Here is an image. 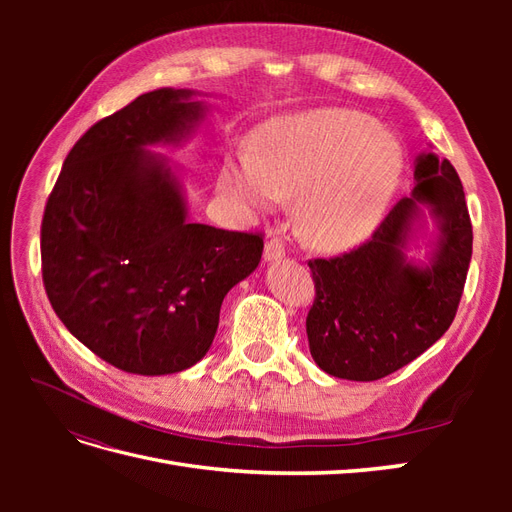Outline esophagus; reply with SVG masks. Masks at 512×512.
Returning <instances> with one entry per match:
<instances>
[{"instance_id":"34e87169","label":"esophagus","mask_w":512,"mask_h":512,"mask_svg":"<svg viewBox=\"0 0 512 512\" xmlns=\"http://www.w3.org/2000/svg\"><path fill=\"white\" fill-rule=\"evenodd\" d=\"M284 256H286V245L282 243V239L269 237L265 243V260H280Z\"/></svg>"}]
</instances>
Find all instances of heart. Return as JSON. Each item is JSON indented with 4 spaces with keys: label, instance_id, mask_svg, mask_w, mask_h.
I'll return each instance as SVG.
<instances>
[{
    "label": "heart",
    "instance_id": "obj_1",
    "mask_svg": "<svg viewBox=\"0 0 512 512\" xmlns=\"http://www.w3.org/2000/svg\"><path fill=\"white\" fill-rule=\"evenodd\" d=\"M404 162V147L374 117L320 108L262 123L250 136V153L224 158L218 185L256 209L301 196V235L324 250H346L382 222Z\"/></svg>",
    "mask_w": 512,
    "mask_h": 512
}]
</instances>
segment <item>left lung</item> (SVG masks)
<instances>
[{
    "label": "left lung",
    "instance_id": "8db88e82",
    "mask_svg": "<svg viewBox=\"0 0 512 512\" xmlns=\"http://www.w3.org/2000/svg\"><path fill=\"white\" fill-rule=\"evenodd\" d=\"M410 198L386 213L369 241L333 258H312L316 297L305 329L316 365L344 380L371 382L423 354L455 320L472 258V222L457 170L421 153ZM427 204L441 241L425 270L405 262L411 220Z\"/></svg>",
    "mask_w": 512,
    "mask_h": 512
}]
</instances>
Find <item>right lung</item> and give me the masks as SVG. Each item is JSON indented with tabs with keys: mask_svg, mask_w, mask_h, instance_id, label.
I'll list each match as a JSON object with an SVG mask.
<instances>
[{
	"mask_svg": "<svg viewBox=\"0 0 512 512\" xmlns=\"http://www.w3.org/2000/svg\"><path fill=\"white\" fill-rule=\"evenodd\" d=\"M190 89H156L94 123L61 166L40 228L55 314L91 352L141 376L207 354L226 292L260 262L262 232L185 222L179 183L145 147L203 117Z\"/></svg>",
	"mask_w": 512,
	"mask_h": 512,
	"instance_id": "obj_1",
	"label": "right lung"
}]
</instances>
